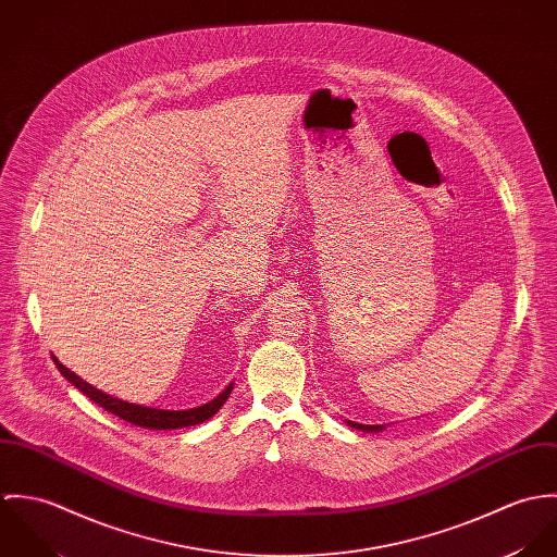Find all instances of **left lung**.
<instances>
[{
    "mask_svg": "<svg viewBox=\"0 0 557 557\" xmlns=\"http://www.w3.org/2000/svg\"><path fill=\"white\" fill-rule=\"evenodd\" d=\"M347 424H349L351 429L369 431V433H375V431H382V429H384V424H360V422H351V420H347Z\"/></svg>",
    "mask_w": 557,
    "mask_h": 557,
    "instance_id": "1",
    "label": "left lung"
}]
</instances>
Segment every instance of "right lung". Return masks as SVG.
<instances>
[{"label": "right lung", "instance_id": "obj_1", "mask_svg": "<svg viewBox=\"0 0 557 557\" xmlns=\"http://www.w3.org/2000/svg\"><path fill=\"white\" fill-rule=\"evenodd\" d=\"M55 367L60 369V373L75 386L79 388L81 393L85 397H89V400H94L96 405L104 407V411L135 424V426H144V429H157V431H164V429H182V426H193V424H199L208 418H212L221 405L227 400V397L232 395L234 391V384H230L221 395L216 398H212L210 403L201 405V407H193V409H184V411H171V409H154V407H144V405H135V403H126L122 398L109 397L100 391H96L94 386L85 384L81 380L79 375H75L73 371H69L64 364H60L58 358H53Z\"/></svg>", "mask_w": 557, "mask_h": 557}]
</instances>
